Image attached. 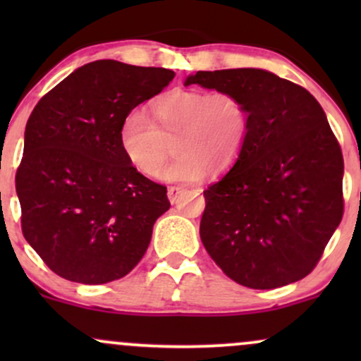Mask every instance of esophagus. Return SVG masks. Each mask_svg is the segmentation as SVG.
Returning a JSON list of instances; mask_svg holds the SVG:
<instances>
[{
    "label": "esophagus",
    "mask_w": 361,
    "mask_h": 361,
    "mask_svg": "<svg viewBox=\"0 0 361 361\" xmlns=\"http://www.w3.org/2000/svg\"><path fill=\"white\" fill-rule=\"evenodd\" d=\"M186 192L183 186H169L168 188V198L171 204H176L178 200H180V197Z\"/></svg>",
    "instance_id": "obj_1"
}]
</instances>
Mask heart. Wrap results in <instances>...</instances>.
Masks as SVG:
<instances>
[{
    "instance_id": "heart-1",
    "label": "heart",
    "mask_w": 361,
    "mask_h": 361,
    "mask_svg": "<svg viewBox=\"0 0 361 361\" xmlns=\"http://www.w3.org/2000/svg\"><path fill=\"white\" fill-rule=\"evenodd\" d=\"M152 120L140 110L123 117L118 144L139 173L157 176L173 140L176 157L164 169L168 181L222 175L241 157L251 132V109L234 91L178 88L152 103Z\"/></svg>"
}]
</instances>
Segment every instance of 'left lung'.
<instances>
[{"label":"left lung","mask_w":361,"mask_h":361,"mask_svg":"<svg viewBox=\"0 0 361 361\" xmlns=\"http://www.w3.org/2000/svg\"><path fill=\"white\" fill-rule=\"evenodd\" d=\"M200 85L241 94L251 132L233 169L204 192L200 238L231 280L279 288L316 268L343 219L341 147L307 90L263 69L198 71Z\"/></svg>","instance_id":"1"}]
</instances>
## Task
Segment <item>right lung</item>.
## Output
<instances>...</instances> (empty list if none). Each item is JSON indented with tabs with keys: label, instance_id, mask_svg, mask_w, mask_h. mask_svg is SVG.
I'll return each mask as SVG.
<instances>
[{
	"label": "right lung",
	"instance_id": "add662e5",
	"mask_svg": "<svg viewBox=\"0 0 361 361\" xmlns=\"http://www.w3.org/2000/svg\"><path fill=\"white\" fill-rule=\"evenodd\" d=\"M173 78L171 69L94 61L54 86L28 117L15 176L22 233L62 279L109 283L142 259L171 204L166 186L128 163L118 128Z\"/></svg>",
	"mask_w": 361,
	"mask_h": 361
}]
</instances>
